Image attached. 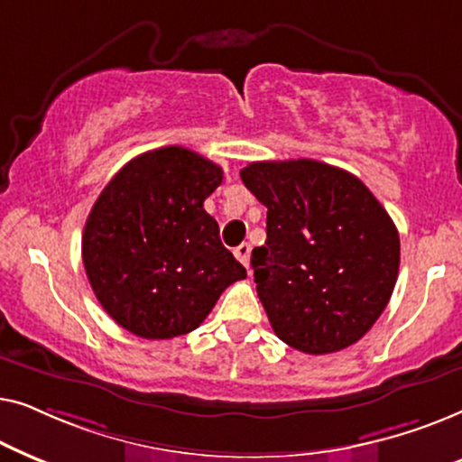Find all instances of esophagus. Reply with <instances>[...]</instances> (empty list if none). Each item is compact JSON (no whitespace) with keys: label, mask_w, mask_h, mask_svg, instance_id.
<instances>
[{"label":"esophagus","mask_w":462,"mask_h":462,"mask_svg":"<svg viewBox=\"0 0 462 462\" xmlns=\"http://www.w3.org/2000/svg\"><path fill=\"white\" fill-rule=\"evenodd\" d=\"M233 254H236L237 261L242 263L245 269L250 267V244H242V245H237V248L233 250Z\"/></svg>","instance_id":"1"}]
</instances>
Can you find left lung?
Listing matches in <instances>:
<instances>
[{"label":"left lung","instance_id":"8db88e82","mask_svg":"<svg viewBox=\"0 0 462 462\" xmlns=\"http://www.w3.org/2000/svg\"><path fill=\"white\" fill-rule=\"evenodd\" d=\"M239 176L267 208L252 269L273 332L309 356L357 343L400 271V236L381 201L357 176L315 160L252 162Z\"/></svg>","mask_w":462,"mask_h":462}]
</instances>
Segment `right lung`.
I'll use <instances>...</instances> for the list:
<instances>
[{
  "instance_id": "obj_1",
  "label": "right lung",
  "mask_w": 462,
  "mask_h": 462,
  "mask_svg": "<svg viewBox=\"0 0 462 462\" xmlns=\"http://www.w3.org/2000/svg\"><path fill=\"white\" fill-rule=\"evenodd\" d=\"M223 168L185 147L134 157L88 214L81 256L106 313L141 338L198 328L245 269L225 248L204 201Z\"/></svg>"
}]
</instances>
